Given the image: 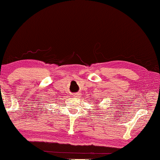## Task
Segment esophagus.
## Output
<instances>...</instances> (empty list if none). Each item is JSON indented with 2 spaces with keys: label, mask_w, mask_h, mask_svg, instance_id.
<instances>
[{
  "label": "esophagus",
  "mask_w": 160,
  "mask_h": 160,
  "mask_svg": "<svg viewBox=\"0 0 160 160\" xmlns=\"http://www.w3.org/2000/svg\"><path fill=\"white\" fill-rule=\"evenodd\" d=\"M74 96L75 97H77V98H78V97L80 96V93H76V94H75Z\"/></svg>",
  "instance_id": "1"
}]
</instances>
